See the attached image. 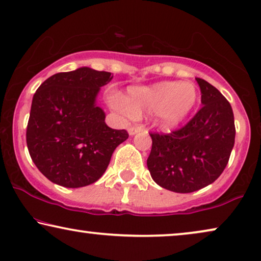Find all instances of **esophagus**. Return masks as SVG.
<instances>
[{"mask_svg":"<svg viewBox=\"0 0 261 261\" xmlns=\"http://www.w3.org/2000/svg\"><path fill=\"white\" fill-rule=\"evenodd\" d=\"M143 130V127L142 126H139V125H135V126H131V127H129V135L130 136H135L136 134H138V132H141Z\"/></svg>","mask_w":261,"mask_h":261,"instance_id":"esophagus-1","label":"esophagus"}]
</instances>
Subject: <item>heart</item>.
Segmentation results:
<instances>
[{"label": "heart", "mask_w": 261, "mask_h": 261, "mask_svg": "<svg viewBox=\"0 0 261 261\" xmlns=\"http://www.w3.org/2000/svg\"><path fill=\"white\" fill-rule=\"evenodd\" d=\"M197 102V91L190 83L161 82L149 86H134L125 98L116 99L119 109L132 117L155 116V122L164 130L178 126Z\"/></svg>", "instance_id": "b5f03b06"}]
</instances>
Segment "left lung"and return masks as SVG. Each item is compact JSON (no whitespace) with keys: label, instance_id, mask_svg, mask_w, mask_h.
I'll return each mask as SVG.
<instances>
[{"label":"left lung","instance_id":"obj_1","mask_svg":"<svg viewBox=\"0 0 261 261\" xmlns=\"http://www.w3.org/2000/svg\"><path fill=\"white\" fill-rule=\"evenodd\" d=\"M202 108L182 129L150 134L146 161L157 185L175 193H193L212 185L228 163L236 139L232 106L208 82L196 78Z\"/></svg>","mask_w":261,"mask_h":261}]
</instances>
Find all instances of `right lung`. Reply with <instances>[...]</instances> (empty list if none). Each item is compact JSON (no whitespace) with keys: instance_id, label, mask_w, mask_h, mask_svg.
I'll list each match as a JSON object with an SVG mask.
<instances>
[{"instance_id":"1","label":"right lung","mask_w":261,"mask_h":261,"mask_svg":"<svg viewBox=\"0 0 261 261\" xmlns=\"http://www.w3.org/2000/svg\"><path fill=\"white\" fill-rule=\"evenodd\" d=\"M112 78L110 72L80 67L49 76L36 90L25 139L33 162L50 182L66 188L92 185L129 137L106 125L97 105L100 87Z\"/></svg>"}]
</instances>
